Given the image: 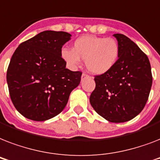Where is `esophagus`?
<instances>
[{"instance_id": "1", "label": "esophagus", "mask_w": 160, "mask_h": 160, "mask_svg": "<svg viewBox=\"0 0 160 160\" xmlns=\"http://www.w3.org/2000/svg\"><path fill=\"white\" fill-rule=\"evenodd\" d=\"M87 76H88V75H87V74H86V73H83V74H82V76H81V78H82V79H84V78L87 77Z\"/></svg>"}]
</instances>
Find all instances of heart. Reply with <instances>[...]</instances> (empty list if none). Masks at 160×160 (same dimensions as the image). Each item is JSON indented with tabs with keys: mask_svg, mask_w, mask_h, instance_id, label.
Instances as JSON below:
<instances>
[{
	"mask_svg": "<svg viewBox=\"0 0 160 160\" xmlns=\"http://www.w3.org/2000/svg\"><path fill=\"white\" fill-rule=\"evenodd\" d=\"M119 55V47L113 38L84 36L76 39L73 49L63 48L61 56L70 67H77L80 59L85 60L88 70L101 75L111 70Z\"/></svg>",
	"mask_w": 160,
	"mask_h": 160,
	"instance_id": "1",
	"label": "heart"
}]
</instances>
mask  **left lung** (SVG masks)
Returning a JSON list of instances; mask_svg holds the SVG:
<instances>
[{
    "label": "left lung",
    "mask_w": 160,
    "mask_h": 160,
    "mask_svg": "<svg viewBox=\"0 0 160 160\" xmlns=\"http://www.w3.org/2000/svg\"><path fill=\"white\" fill-rule=\"evenodd\" d=\"M119 55L106 73L95 76L90 105L100 116L113 123L134 119L143 110L151 90V66L146 54L123 34H114Z\"/></svg>",
    "instance_id": "8db88e82"
}]
</instances>
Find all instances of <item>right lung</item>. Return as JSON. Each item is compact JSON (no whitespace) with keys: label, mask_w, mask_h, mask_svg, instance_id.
Returning <instances> with one entry per match:
<instances>
[{"label":"right lung","mask_w":160,"mask_h":160,"mask_svg":"<svg viewBox=\"0 0 160 160\" xmlns=\"http://www.w3.org/2000/svg\"><path fill=\"white\" fill-rule=\"evenodd\" d=\"M70 36L64 31H43L20 44L12 55L6 80L11 101L24 117L44 121L56 116L80 84L82 72L66 69L61 57Z\"/></svg>","instance_id":"add662e5"}]
</instances>
